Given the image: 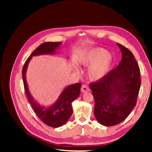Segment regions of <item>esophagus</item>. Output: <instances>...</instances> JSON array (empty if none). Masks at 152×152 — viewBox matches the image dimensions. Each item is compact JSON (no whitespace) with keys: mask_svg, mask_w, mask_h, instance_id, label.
Segmentation results:
<instances>
[{"mask_svg":"<svg viewBox=\"0 0 152 152\" xmlns=\"http://www.w3.org/2000/svg\"><path fill=\"white\" fill-rule=\"evenodd\" d=\"M89 91V88L87 85H83L81 88V91L82 93H86Z\"/></svg>","mask_w":152,"mask_h":152,"instance_id":"esophagus-1","label":"esophagus"}]
</instances>
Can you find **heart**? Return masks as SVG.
Wrapping results in <instances>:
<instances>
[{
	"mask_svg": "<svg viewBox=\"0 0 152 152\" xmlns=\"http://www.w3.org/2000/svg\"><path fill=\"white\" fill-rule=\"evenodd\" d=\"M80 63L86 66H91L89 70V78L98 80L104 77L110 70L112 59L108 51L103 48H93L84 53Z\"/></svg>",
	"mask_w": 152,
	"mask_h": 152,
	"instance_id": "1",
	"label": "heart"
}]
</instances>
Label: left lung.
<instances>
[{"instance_id":"obj_1","label":"left lung","mask_w":152,"mask_h":152,"mask_svg":"<svg viewBox=\"0 0 152 152\" xmlns=\"http://www.w3.org/2000/svg\"><path fill=\"white\" fill-rule=\"evenodd\" d=\"M122 53L119 65L102 78L89 83L95 99L94 115L102 125L114 126L124 121L137 104L140 74L133 53L118 44Z\"/></svg>"}]
</instances>
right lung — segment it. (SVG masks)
Listing matches in <instances>:
<instances>
[{
  "label": "right lung",
  "mask_w": 152,
  "mask_h": 152,
  "mask_svg": "<svg viewBox=\"0 0 152 152\" xmlns=\"http://www.w3.org/2000/svg\"><path fill=\"white\" fill-rule=\"evenodd\" d=\"M61 43V42H48L40 44L31 53V56L28 57L22 69V78L23 80L25 91L26 93L28 101L35 114L45 124L55 128L61 127L69 120L72 114V102L79 96L82 84L80 83H76L75 84L68 86L66 89L63 90L55 104L51 105L50 107L45 108L38 104L31 96L28 91L27 83L25 79V72H26L27 65L32 57L42 54L53 53L55 50L60 46Z\"/></svg>",
  "instance_id": "obj_1"
}]
</instances>
